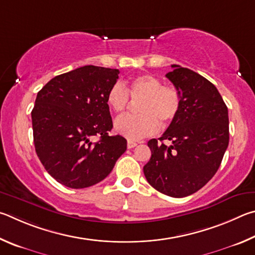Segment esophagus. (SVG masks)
<instances>
[{
  "mask_svg": "<svg viewBox=\"0 0 255 255\" xmlns=\"http://www.w3.org/2000/svg\"><path fill=\"white\" fill-rule=\"evenodd\" d=\"M136 145H137V143H136L135 141H131V140L128 141V149L134 148V146H136Z\"/></svg>",
  "mask_w": 255,
  "mask_h": 255,
  "instance_id": "obj_1",
  "label": "esophagus"
}]
</instances>
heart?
<instances>
[{"label": "heart", "instance_id": "obj_1", "mask_svg": "<svg viewBox=\"0 0 255 255\" xmlns=\"http://www.w3.org/2000/svg\"><path fill=\"white\" fill-rule=\"evenodd\" d=\"M128 96L141 101L137 105L139 115H128L115 122L121 134L130 140L154 134L159 128L170 124L177 118L181 107L180 92L175 86L163 85L152 75H141L133 78L124 89L122 85L114 84L106 95V103L116 114H122L128 106Z\"/></svg>", "mask_w": 255, "mask_h": 255}]
</instances>
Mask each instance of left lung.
<instances>
[{"mask_svg": "<svg viewBox=\"0 0 255 255\" xmlns=\"http://www.w3.org/2000/svg\"><path fill=\"white\" fill-rule=\"evenodd\" d=\"M166 77L181 95L177 118L148 145L143 167L149 184L171 197L196 193L215 175L229 146V111L217 88L202 75L178 65ZM164 139L171 146L163 143Z\"/></svg>", "mask_w": 255, "mask_h": 255, "instance_id": "obj_1", "label": "left lung"}]
</instances>
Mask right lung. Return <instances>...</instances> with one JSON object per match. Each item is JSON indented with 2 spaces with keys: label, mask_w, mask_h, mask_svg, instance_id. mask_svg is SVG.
I'll return each instance as SVG.
<instances>
[{
  "label": "right lung",
  "mask_w": 255,
  "mask_h": 255,
  "mask_svg": "<svg viewBox=\"0 0 255 255\" xmlns=\"http://www.w3.org/2000/svg\"><path fill=\"white\" fill-rule=\"evenodd\" d=\"M119 69L79 67L42 87L31 112L35 152L49 175L69 188L91 187L110 175L127 150V140L110 135L106 103ZM100 136L93 142V136Z\"/></svg>",
  "instance_id": "add662e5"
}]
</instances>
